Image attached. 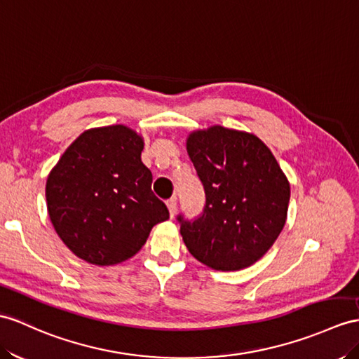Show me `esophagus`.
Segmentation results:
<instances>
[{
    "instance_id": "1",
    "label": "esophagus",
    "mask_w": 359,
    "mask_h": 359,
    "mask_svg": "<svg viewBox=\"0 0 359 359\" xmlns=\"http://www.w3.org/2000/svg\"><path fill=\"white\" fill-rule=\"evenodd\" d=\"M168 208H169V213H170V217L175 216V213H177V199L172 198L168 201Z\"/></svg>"
}]
</instances>
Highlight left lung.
I'll return each mask as SVG.
<instances>
[{
  "label": "left lung",
  "instance_id": "1",
  "mask_svg": "<svg viewBox=\"0 0 359 359\" xmlns=\"http://www.w3.org/2000/svg\"><path fill=\"white\" fill-rule=\"evenodd\" d=\"M205 190L204 212L181 222L190 255L216 271L256 264L283 230L291 189L273 152L255 134L219 125L187 137Z\"/></svg>",
  "mask_w": 359,
  "mask_h": 359
}]
</instances>
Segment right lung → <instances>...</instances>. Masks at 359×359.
Instances as JSON below:
<instances>
[{
	"instance_id": "right-lung-1",
	"label": "right lung",
	"mask_w": 359,
	"mask_h": 359,
	"mask_svg": "<svg viewBox=\"0 0 359 359\" xmlns=\"http://www.w3.org/2000/svg\"><path fill=\"white\" fill-rule=\"evenodd\" d=\"M143 137L125 125L86 129L48 173L50 221L67 248L91 265L135 256L152 226L169 219L142 161Z\"/></svg>"
}]
</instances>
